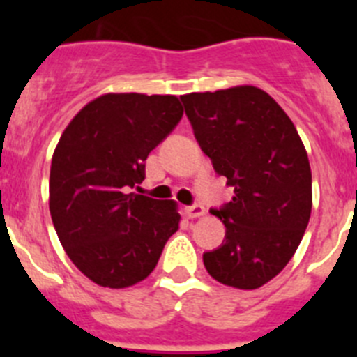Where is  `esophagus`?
<instances>
[{"mask_svg":"<svg viewBox=\"0 0 357 357\" xmlns=\"http://www.w3.org/2000/svg\"><path fill=\"white\" fill-rule=\"evenodd\" d=\"M185 216L188 218H202L204 214H206V209H204V206H200V204H195V206H189L185 207Z\"/></svg>","mask_w":357,"mask_h":357,"instance_id":"obj_1","label":"esophagus"}]
</instances>
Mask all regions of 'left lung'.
<instances>
[{"mask_svg": "<svg viewBox=\"0 0 357 357\" xmlns=\"http://www.w3.org/2000/svg\"><path fill=\"white\" fill-rule=\"evenodd\" d=\"M195 137L234 197L213 211L225 243L204 254L213 279L257 289L296 252L313 207L307 151L279 103L254 85L181 96Z\"/></svg>", "mask_w": 357, "mask_h": 357, "instance_id": "8db88e82", "label": "left lung"}]
</instances>
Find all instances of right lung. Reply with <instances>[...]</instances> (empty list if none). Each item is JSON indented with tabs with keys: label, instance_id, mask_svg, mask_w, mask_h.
<instances>
[{
	"label": "right lung",
	"instance_id": "right-lung-1",
	"mask_svg": "<svg viewBox=\"0 0 357 357\" xmlns=\"http://www.w3.org/2000/svg\"><path fill=\"white\" fill-rule=\"evenodd\" d=\"M173 94L107 93L62 132L50 169V213L73 264L103 288L146 279L181 223L175 200L128 193L144 160L181 121Z\"/></svg>",
	"mask_w": 357,
	"mask_h": 357
}]
</instances>
